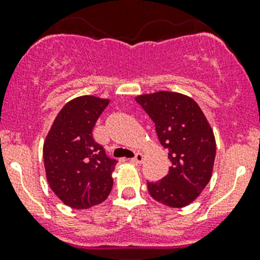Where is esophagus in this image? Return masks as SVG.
<instances>
[{
    "label": "esophagus",
    "instance_id": "esophagus-1",
    "mask_svg": "<svg viewBox=\"0 0 260 260\" xmlns=\"http://www.w3.org/2000/svg\"><path fill=\"white\" fill-rule=\"evenodd\" d=\"M143 157H145V156H143V153H141V152H137V153H136V156L135 157H133V158L132 159H131V161H132L133 162V164H142V162H143Z\"/></svg>",
    "mask_w": 260,
    "mask_h": 260
}]
</instances>
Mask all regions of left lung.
<instances>
[{
  "label": "left lung",
  "mask_w": 260,
  "mask_h": 260,
  "mask_svg": "<svg viewBox=\"0 0 260 260\" xmlns=\"http://www.w3.org/2000/svg\"><path fill=\"white\" fill-rule=\"evenodd\" d=\"M156 125L171 167L158 182H147L149 195L170 208L192 203L206 187L214 169L216 142L210 123L190 96L161 90L136 96Z\"/></svg>",
  "instance_id": "1"
}]
</instances>
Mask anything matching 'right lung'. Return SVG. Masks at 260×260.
<instances>
[{
  "mask_svg": "<svg viewBox=\"0 0 260 260\" xmlns=\"http://www.w3.org/2000/svg\"><path fill=\"white\" fill-rule=\"evenodd\" d=\"M109 99L81 95L68 102L52 122L43 148L46 180L55 195L73 209L103 203L113 187L117 161L93 140Z\"/></svg>",
  "mask_w": 260,
  "mask_h": 260,
  "instance_id": "add662e5",
  "label": "right lung"
}]
</instances>
